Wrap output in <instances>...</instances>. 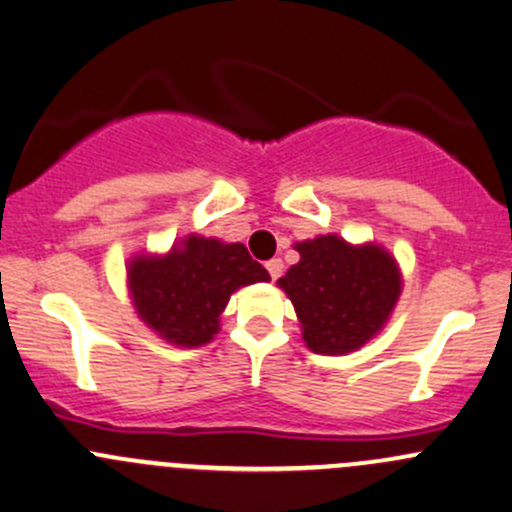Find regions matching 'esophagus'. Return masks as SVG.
I'll return each mask as SVG.
<instances>
[{
  "instance_id": "obj_1",
  "label": "esophagus",
  "mask_w": 512,
  "mask_h": 512,
  "mask_svg": "<svg viewBox=\"0 0 512 512\" xmlns=\"http://www.w3.org/2000/svg\"><path fill=\"white\" fill-rule=\"evenodd\" d=\"M265 267H267V272H270L272 279H279V274H282V270H284V262L279 260V257H274V260L267 262Z\"/></svg>"
}]
</instances>
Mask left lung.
Returning a JSON list of instances; mask_svg holds the SVG:
<instances>
[{"label": "left lung", "instance_id": "obj_1", "mask_svg": "<svg viewBox=\"0 0 512 512\" xmlns=\"http://www.w3.org/2000/svg\"><path fill=\"white\" fill-rule=\"evenodd\" d=\"M294 250L299 262L277 284L292 299L311 351L353 353L383 331L402 292L400 267L385 247L319 235Z\"/></svg>", "mask_w": 512, "mask_h": 512}]
</instances>
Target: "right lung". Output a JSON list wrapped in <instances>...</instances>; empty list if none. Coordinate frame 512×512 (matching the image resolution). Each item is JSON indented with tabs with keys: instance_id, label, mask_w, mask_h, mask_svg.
Masks as SVG:
<instances>
[{
	"instance_id": "add662e5",
	"label": "right lung",
	"mask_w": 512,
	"mask_h": 512,
	"mask_svg": "<svg viewBox=\"0 0 512 512\" xmlns=\"http://www.w3.org/2000/svg\"><path fill=\"white\" fill-rule=\"evenodd\" d=\"M270 274L242 242L188 235L166 255H134L127 287L134 311L164 341L181 348L211 343L230 294Z\"/></svg>"
}]
</instances>
